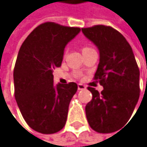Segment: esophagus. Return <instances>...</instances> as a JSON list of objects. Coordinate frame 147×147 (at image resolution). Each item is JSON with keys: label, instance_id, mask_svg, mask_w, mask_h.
<instances>
[{"label": "esophagus", "instance_id": "obj_1", "mask_svg": "<svg viewBox=\"0 0 147 147\" xmlns=\"http://www.w3.org/2000/svg\"><path fill=\"white\" fill-rule=\"evenodd\" d=\"M78 90H85L86 89V86L84 85V84H78Z\"/></svg>", "mask_w": 147, "mask_h": 147}]
</instances>
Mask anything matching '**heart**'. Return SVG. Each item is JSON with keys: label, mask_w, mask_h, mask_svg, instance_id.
<instances>
[{"label": "heart", "mask_w": 147, "mask_h": 147, "mask_svg": "<svg viewBox=\"0 0 147 147\" xmlns=\"http://www.w3.org/2000/svg\"><path fill=\"white\" fill-rule=\"evenodd\" d=\"M90 49H93L89 47V46H84V47L82 48V52H85V51H88V50H90Z\"/></svg>", "instance_id": "obj_1"}]
</instances>
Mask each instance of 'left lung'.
<instances>
[{
	"instance_id": "obj_1",
	"label": "left lung",
	"mask_w": 147,
	"mask_h": 147,
	"mask_svg": "<svg viewBox=\"0 0 147 147\" xmlns=\"http://www.w3.org/2000/svg\"><path fill=\"white\" fill-rule=\"evenodd\" d=\"M82 32L99 49V63L93 79L104 90H88L92 99L85 106L88 123L99 133L113 132L128 121L140 98V69L131 47L110 26L83 28Z\"/></svg>"
}]
</instances>
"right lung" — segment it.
<instances>
[{
	"mask_svg": "<svg viewBox=\"0 0 147 147\" xmlns=\"http://www.w3.org/2000/svg\"><path fill=\"white\" fill-rule=\"evenodd\" d=\"M80 28L44 22L20 48L14 68L15 98L30 128L52 134L65 125L69 105L78 90L76 83L53 84V70L60 67L66 44Z\"/></svg>",
	"mask_w": 147,
	"mask_h": 147,
	"instance_id": "right-lung-1",
	"label": "right lung"
}]
</instances>
